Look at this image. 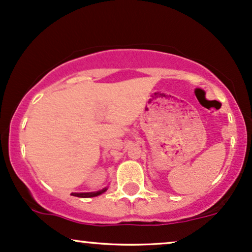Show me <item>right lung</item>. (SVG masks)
Here are the masks:
<instances>
[{
  "label": "right lung",
  "mask_w": 252,
  "mask_h": 252,
  "mask_svg": "<svg viewBox=\"0 0 252 252\" xmlns=\"http://www.w3.org/2000/svg\"><path fill=\"white\" fill-rule=\"evenodd\" d=\"M107 190V188H104L101 189V190H98V191H92V192H72L71 195H73V196H77V197H94V196H98V195L102 194V192H105Z\"/></svg>",
  "instance_id": "add662e5"
}]
</instances>
